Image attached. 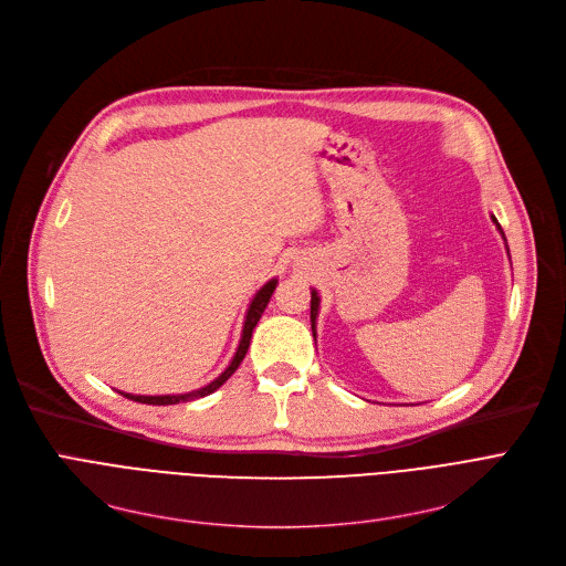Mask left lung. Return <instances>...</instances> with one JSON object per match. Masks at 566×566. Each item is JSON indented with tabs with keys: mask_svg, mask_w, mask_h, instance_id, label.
<instances>
[{
	"mask_svg": "<svg viewBox=\"0 0 566 566\" xmlns=\"http://www.w3.org/2000/svg\"><path fill=\"white\" fill-rule=\"evenodd\" d=\"M493 222L497 224V220H495V218H493ZM497 229H500V224H497ZM500 233H502V229H500ZM318 303H321V301H318V293L312 289V303H310V305H312V310H310V316H312V331H314V321H316V314H318Z\"/></svg>",
	"mask_w": 566,
	"mask_h": 566,
	"instance_id": "1",
	"label": "left lung"
}]
</instances>
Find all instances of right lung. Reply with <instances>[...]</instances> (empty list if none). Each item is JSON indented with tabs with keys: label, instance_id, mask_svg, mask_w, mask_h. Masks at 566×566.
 I'll return each instance as SVG.
<instances>
[{
	"label": "right lung",
	"instance_id": "add662e5",
	"mask_svg": "<svg viewBox=\"0 0 566 566\" xmlns=\"http://www.w3.org/2000/svg\"><path fill=\"white\" fill-rule=\"evenodd\" d=\"M275 286H277V280H271V282H265L259 291H256V295H254V301L250 303V310H248V314H245V325H243V337H241V344H238V350H235V355H233V360H231V365L213 380V382H208L206 388H199V390H195V392H188V395H163V397H144V395H124V397H128V399H133V401H137V403H151V406H171V403H181V401H192V399H199V397H206V395H211V392H216L220 385L238 369V365L243 363V358H245V353H248V348H250V339H252V331L256 328V323H259V318H261V314H263V310H265V305L271 303V295H273V291H275Z\"/></svg>",
	"mask_w": 566,
	"mask_h": 566
}]
</instances>
